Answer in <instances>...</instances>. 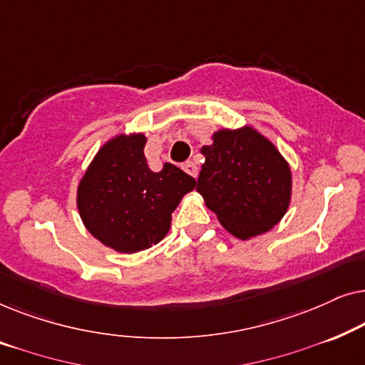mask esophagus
<instances>
[{
    "mask_svg": "<svg viewBox=\"0 0 365 365\" xmlns=\"http://www.w3.org/2000/svg\"><path fill=\"white\" fill-rule=\"evenodd\" d=\"M182 169H184V171H186V173L189 174V176H192L194 179L197 178V166H196V164H194L192 161H187V163H184Z\"/></svg>",
    "mask_w": 365,
    "mask_h": 365,
    "instance_id": "esophagus-1",
    "label": "esophagus"
}]
</instances>
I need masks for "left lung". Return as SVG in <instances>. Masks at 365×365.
<instances>
[{
    "label": "left lung",
    "instance_id": "1",
    "mask_svg": "<svg viewBox=\"0 0 365 365\" xmlns=\"http://www.w3.org/2000/svg\"><path fill=\"white\" fill-rule=\"evenodd\" d=\"M206 156L196 191L234 237L261 236L281 222L292 199V171L271 139L251 124L221 128Z\"/></svg>",
    "mask_w": 365,
    "mask_h": 365
}]
</instances>
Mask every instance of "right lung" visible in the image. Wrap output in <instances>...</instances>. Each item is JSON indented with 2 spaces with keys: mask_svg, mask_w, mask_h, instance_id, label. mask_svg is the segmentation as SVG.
I'll use <instances>...</instances> for the list:
<instances>
[{
  "mask_svg": "<svg viewBox=\"0 0 365 365\" xmlns=\"http://www.w3.org/2000/svg\"><path fill=\"white\" fill-rule=\"evenodd\" d=\"M144 133H119L89 163L76 189L79 217L93 237L116 252L134 254L163 241L171 214L196 187V179L173 164L149 169Z\"/></svg>",
  "mask_w": 365,
  "mask_h": 365,
  "instance_id": "obj_1",
  "label": "right lung"
}]
</instances>
